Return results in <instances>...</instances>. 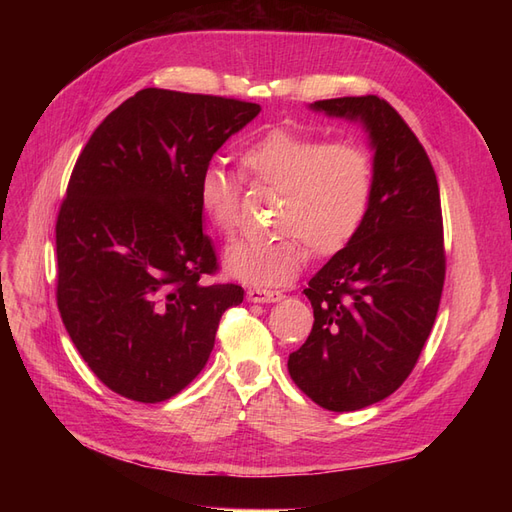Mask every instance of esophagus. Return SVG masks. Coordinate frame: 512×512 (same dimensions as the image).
I'll return each mask as SVG.
<instances>
[{"mask_svg": "<svg viewBox=\"0 0 512 512\" xmlns=\"http://www.w3.org/2000/svg\"><path fill=\"white\" fill-rule=\"evenodd\" d=\"M282 299H284V294L280 290H267V288L247 290V301H252V303H277Z\"/></svg>", "mask_w": 512, "mask_h": 512, "instance_id": "obj_1", "label": "esophagus"}]
</instances>
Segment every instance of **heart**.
I'll return each instance as SVG.
<instances>
[{"label": "heart", "mask_w": 512, "mask_h": 512, "mask_svg": "<svg viewBox=\"0 0 512 512\" xmlns=\"http://www.w3.org/2000/svg\"><path fill=\"white\" fill-rule=\"evenodd\" d=\"M239 168L250 185H269L280 194L273 241H235L224 267L230 277L252 286H282L297 277L307 246L320 256L346 247L365 222L374 194V162L350 141H329L275 128L239 151ZM205 220L222 235L239 222L241 183L218 164L205 166L196 183Z\"/></svg>", "instance_id": "1"}]
</instances>
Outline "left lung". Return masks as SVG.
<instances>
[{"mask_svg": "<svg viewBox=\"0 0 512 512\" xmlns=\"http://www.w3.org/2000/svg\"><path fill=\"white\" fill-rule=\"evenodd\" d=\"M312 108L363 123L374 194L359 232L303 290L314 327L288 371L318 406L352 412L395 393L431 333L446 273L440 188L423 145L386 100L350 96Z\"/></svg>", "mask_w": 512, "mask_h": 512, "instance_id": "obj_1", "label": "left lung"}]
</instances>
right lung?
<instances>
[{
    "mask_svg": "<svg viewBox=\"0 0 512 512\" xmlns=\"http://www.w3.org/2000/svg\"><path fill=\"white\" fill-rule=\"evenodd\" d=\"M260 106L147 87L91 134L61 203L57 307L89 369L141 404L175 397L209 361L237 284L218 271L196 183Z\"/></svg>",
    "mask_w": 512,
    "mask_h": 512,
    "instance_id": "1",
    "label": "right lung"
}]
</instances>
